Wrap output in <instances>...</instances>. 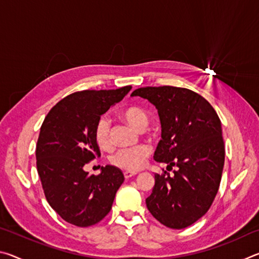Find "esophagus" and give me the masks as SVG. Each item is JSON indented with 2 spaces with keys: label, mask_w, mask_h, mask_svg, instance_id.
I'll return each mask as SVG.
<instances>
[{
  "label": "esophagus",
  "mask_w": 259,
  "mask_h": 259,
  "mask_svg": "<svg viewBox=\"0 0 259 259\" xmlns=\"http://www.w3.org/2000/svg\"><path fill=\"white\" fill-rule=\"evenodd\" d=\"M123 175H124V178H125V179H129V178H131V177L136 176V175H137V172H134V171H124Z\"/></svg>",
  "instance_id": "34e87169"
}]
</instances>
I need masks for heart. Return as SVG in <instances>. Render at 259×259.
I'll list each match as a JSON object with an SVG mask.
<instances>
[{
	"mask_svg": "<svg viewBox=\"0 0 259 259\" xmlns=\"http://www.w3.org/2000/svg\"><path fill=\"white\" fill-rule=\"evenodd\" d=\"M119 116L126 123L134 126L135 129L144 131L148 123L150 117L146 111L138 106H130L120 111ZM94 139L100 150L108 151L112 148L111 125L105 116H102L97 121L94 129ZM151 154L150 147L146 145H139L133 148H122L114 153L111 156V163L117 168L128 170V171H137L146 164L148 156Z\"/></svg>",
	"mask_w": 259,
	"mask_h": 259,
	"instance_id": "heart-1",
	"label": "heart"
}]
</instances>
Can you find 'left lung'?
Listing matches in <instances>:
<instances>
[{
  "mask_svg": "<svg viewBox=\"0 0 259 259\" xmlns=\"http://www.w3.org/2000/svg\"><path fill=\"white\" fill-rule=\"evenodd\" d=\"M131 96L156 107L162 139L154 160L177 168L171 176L155 174L147 209L164 226L185 229L208 211L218 192L225 161L221 120L202 96L185 88H139Z\"/></svg>",
  "mask_w": 259,
  "mask_h": 259,
  "instance_id": "1",
  "label": "left lung"
}]
</instances>
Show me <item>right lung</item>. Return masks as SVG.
I'll return each instance as SVG.
<instances>
[{
    "label": "right lung",
    "instance_id": "1",
    "mask_svg": "<svg viewBox=\"0 0 259 259\" xmlns=\"http://www.w3.org/2000/svg\"><path fill=\"white\" fill-rule=\"evenodd\" d=\"M131 90H83L57 103L43 121L36 144V166L51 208L69 224L88 227L111 211L124 176L116 166H102L98 176L83 166L99 147L94 129L100 115Z\"/></svg>",
    "mask_w": 259,
    "mask_h": 259
}]
</instances>
